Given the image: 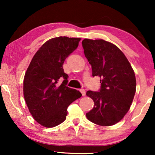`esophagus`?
<instances>
[{"mask_svg": "<svg viewBox=\"0 0 155 155\" xmlns=\"http://www.w3.org/2000/svg\"><path fill=\"white\" fill-rule=\"evenodd\" d=\"M80 92H81V94H82V96H84V95H85V94H86L85 90H84V89H81V90H80Z\"/></svg>", "mask_w": 155, "mask_h": 155, "instance_id": "34e87169", "label": "esophagus"}]
</instances>
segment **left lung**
Returning <instances> with one entry per match:
<instances>
[{
  "label": "left lung",
  "mask_w": 155,
  "mask_h": 155,
  "mask_svg": "<svg viewBox=\"0 0 155 155\" xmlns=\"http://www.w3.org/2000/svg\"><path fill=\"white\" fill-rule=\"evenodd\" d=\"M82 44L92 76H99L101 83L98 92L86 93L94 102L86 116L97 125L112 126L124 117L133 102L136 90L134 71L124 53L114 44L88 39Z\"/></svg>",
  "instance_id": "obj_1"
}]
</instances>
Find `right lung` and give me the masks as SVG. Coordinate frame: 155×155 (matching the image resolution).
Here are the masks:
<instances>
[{"instance_id":"1","label":"right lung","mask_w":155,"mask_h":155,"mask_svg":"<svg viewBox=\"0 0 155 155\" xmlns=\"http://www.w3.org/2000/svg\"><path fill=\"white\" fill-rule=\"evenodd\" d=\"M80 41V38L67 37L48 40L36 53L25 73L23 92L27 107L36 121L46 128L64 121L68 106L82 96L67 86L68 75L63 68Z\"/></svg>"}]
</instances>
